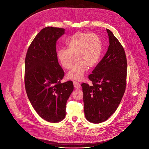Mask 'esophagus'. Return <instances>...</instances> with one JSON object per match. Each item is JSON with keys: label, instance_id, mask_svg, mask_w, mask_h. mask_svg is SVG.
Wrapping results in <instances>:
<instances>
[{"label": "esophagus", "instance_id": "esophagus-1", "mask_svg": "<svg viewBox=\"0 0 149 149\" xmlns=\"http://www.w3.org/2000/svg\"><path fill=\"white\" fill-rule=\"evenodd\" d=\"M73 84H74V86L75 88H80L81 84L79 82H76V81H74Z\"/></svg>", "mask_w": 149, "mask_h": 149}]
</instances>
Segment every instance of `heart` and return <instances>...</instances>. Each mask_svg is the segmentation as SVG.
<instances>
[{
    "label": "heart",
    "mask_w": 149,
    "mask_h": 149,
    "mask_svg": "<svg viewBox=\"0 0 149 149\" xmlns=\"http://www.w3.org/2000/svg\"><path fill=\"white\" fill-rule=\"evenodd\" d=\"M65 48L58 49L56 58L61 67L65 70L71 68L74 56L77 61L67 74V78L81 81L89 68L98 63L102 54V42L95 34L89 32L75 33L65 42Z\"/></svg>",
    "instance_id": "1"
}]
</instances>
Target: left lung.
Segmentation results:
<instances>
[{"instance_id":"8db88e82","label":"left lung","mask_w":149,"mask_h":149,"mask_svg":"<svg viewBox=\"0 0 149 149\" xmlns=\"http://www.w3.org/2000/svg\"><path fill=\"white\" fill-rule=\"evenodd\" d=\"M109 46L107 52L89 75L91 86L82 83L84 114L94 124L107 120L117 110L125 92L127 59L123 47L107 29Z\"/></svg>"}]
</instances>
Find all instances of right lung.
Returning a JSON list of instances; mask_svg holds the SVG:
<instances>
[{"mask_svg": "<svg viewBox=\"0 0 149 149\" xmlns=\"http://www.w3.org/2000/svg\"><path fill=\"white\" fill-rule=\"evenodd\" d=\"M64 33L63 28L42 29L32 40L25 58L28 97L38 115L50 123L64 119L67 101L74 90L71 81L60 82L64 72L57 60L56 44Z\"/></svg>", "mask_w": 149, "mask_h": 149, "instance_id": "1", "label": "right lung"}]
</instances>
